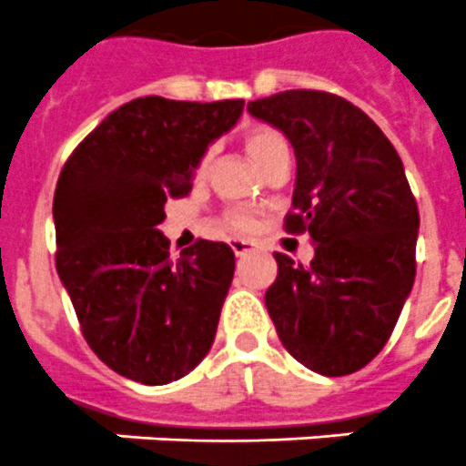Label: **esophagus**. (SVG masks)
Segmentation results:
<instances>
[{"label":"esophagus","mask_w":466,"mask_h":466,"mask_svg":"<svg viewBox=\"0 0 466 466\" xmlns=\"http://www.w3.org/2000/svg\"><path fill=\"white\" fill-rule=\"evenodd\" d=\"M229 246H232L234 256L237 258L248 256V253H253V250H256V244H253V241H246V238H232V241H229Z\"/></svg>","instance_id":"34e87169"}]
</instances>
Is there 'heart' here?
Wrapping results in <instances>:
<instances>
[{
  "instance_id": "b5f03b06",
  "label": "heart",
  "mask_w": 466,
  "mask_h": 466,
  "mask_svg": "<svg viewBox=\"0 0 466 466\" xmlns=\"http://www.w3.org/2000/svg\"><path fill=\"white\" fill-rule=\"evenodd\" d=\"M241 145H244L246 155L256 161V166L260 171H265L267 166L277 161L279 157L289 155V140L283 137L281 131L272 127H250L241 133ZM210 159H213V152H204L201 159L197 161V176L204 177L210 168ZM225 222L229 228L237 229V232H244V229H250L253 220H250L248 213L244 210H229L225 213Z\"/></svg>"
}]
</instances>
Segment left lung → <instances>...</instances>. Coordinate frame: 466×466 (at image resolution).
<instances>
[{
  "label": "left lung",
  "mask_w": 466,
  "mask_h": 466,
  "mask_svg": "<svg viewBox=\"0 0 466 466\" xmlns=\"http://www.w3.org/2000/svg\"><path fill=\"white\" fill-rule=\"evenodd\" d=\"M248 112L293 145L283 228L314 241L309 265L274 253L267 311L302 366L329 378L356 373L387 345L415 281L420 213L401 157L366 112L333 93L281 91Z\"/></svg>",
  "instance_id": "1"
}]
</instances>
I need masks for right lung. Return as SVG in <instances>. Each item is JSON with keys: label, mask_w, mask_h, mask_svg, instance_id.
<instances>
[{"label": "right lung", "mask_w": 466, "mask_h": 466, "mask_svg": "<svg viewBox=\"0 0 466 466\" xmlns=\"http://www.w3.org/2000/svg\"><path fill=\"white\" fill-rule=\"evenodd\" d=\"M244 100L159 96L121 105L65 161L54 197L56 269L88 347L115 373L168 384L208 354L234 253L199 238L173 260L164 204L187 197L197 161Z\"/></svg>", "instance_id": "1"}]
</instances>
